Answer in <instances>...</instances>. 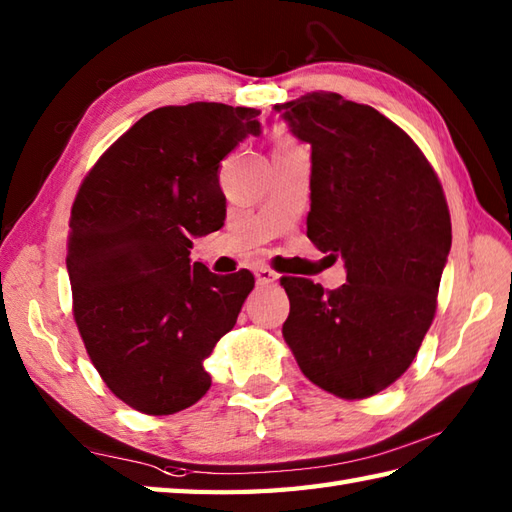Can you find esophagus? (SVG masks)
<instances>
[{
  "label": "esophagus",
  "mask_w": 512,
  "mask_h": 512,
  "mask_svg": "<svg viewBox=\"0 0 512 512\" xmlns=\"http://www.w3.org/2000/svg\"><path fill=\"white\" fill-rule=\"evenodd\" d=\"M255 277H257V284L259 286H273V284H277V273H273V270L270 268H266V266H262V268H257L255 270Z\"/></svg>",
  "instance_id": "obj_1"
}]
</instances>
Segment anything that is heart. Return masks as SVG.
I'll list each match as a JSON object with an SVG mask.
<instances>
[{
    "instance_id": "heart-1",
    "label": "heart",
    "mask_w": 512,
    "mask_h": 512,
    "mask_svg": "<svg viewBox=\"0 0 512 512\" xmlns=\"http://www.w3.org/2000/svg\"><path fill=\"white\" fill-rule=\"evenodd\" d=\"M279 147H288V145H279Z\"/></svg>"
}]
</instances>
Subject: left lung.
I'll return each instance as SVG.
<instances>
[{"instance_id": "8db88e82", "label": "left lung", "mask_w": 512, "mask_h": 512, "mask_svg": "<svg viewBox=\"0 0 512 512\" xmlns=\"http://www.w3.org/2000/svg\"><path fill=\"white\" fill-rule=\"evenodd\" d=\"M275 112L312 147L310 242L347 268L336 290L281 277L290 299L281 332L314 385L374 396L407 372L436 317L447 198L420 147L374 107L310 92Z\"/></svg>"}]
</instances>
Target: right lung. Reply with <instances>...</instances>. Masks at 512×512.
Segmentation results:
<instances>
[{
  "instance_id": "1",
  "label": "right lung",
  "mask_w": 512,
  "mask_h": 512,
  "mask_svg": "<svg viewBox=\"0 0 512 512\" xmlns=\"http://www.w3.org/2000/svg\"><path fill=\"white\" fill-rule=\"evenodd\" d=\"M255 107L167 105L96 160L68 235L72 312L90 361L147 416L191 407L211 387L204 358L233 330L255 277L191 262L193 239L224 226L220 162L262 132Z\"/></svg>"
}]
</instances>
